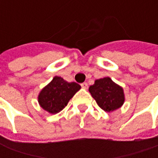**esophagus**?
Wrapping results in <instances>:
<instances>
[{
  "instance_id": "34e87169",
  "label": "esophagus",
  "mask_w": 158,
  "mask_h": 158,
  "mask_svg": "<svg viewBox=\"0 0 158 158\" xmlns=\"http://www.w3.org/2000/svg\"><path fill=\"white\" fill-rule=\"evenodd\" d=\"M81 87H82L83 89H87L88 88V84L87 83H82L81 84Z\"/></svg>"
}]
</instances>
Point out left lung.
<instances>
[{
  "label": "left lung",
  "mask_w": 158,
  "mask_h": 158,
  "mask_svg": "<svg viewBox=\"0 0 158 158\" xmlns=\"http://www.w3.org/2000/svg\"><path fill=\"white\" fill-rule=\"evenodd\" d=\"M89 91L98 106L105 112L110 113L118 109L124 102L123 89L109 77L96 79L95 84L89 86Z\"/></svg>",
  "instance_id": "1"
}]
</instances>
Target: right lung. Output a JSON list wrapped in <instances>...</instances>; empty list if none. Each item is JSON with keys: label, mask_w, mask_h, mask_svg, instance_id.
I'll use <instances>...</instances> for the list:
<instances>
[{"label": "right lung", "mask_w": 158, "mask_h": 158, "mask_svg": "<svg viewBox=\"0 0 158 158\" xmlns=\"http://www.w3.org/2000/svg\"><path fill=\"white\" fill-rule=\"evenodd\" d=\"M80 88L81 86L77 83H69L61 77L55 76L40 92L38 96L40 106L46 112L56 114L68 105L69 100Z\"/></svg>", "instance_id": "right-lung-1"}]
</instances>
